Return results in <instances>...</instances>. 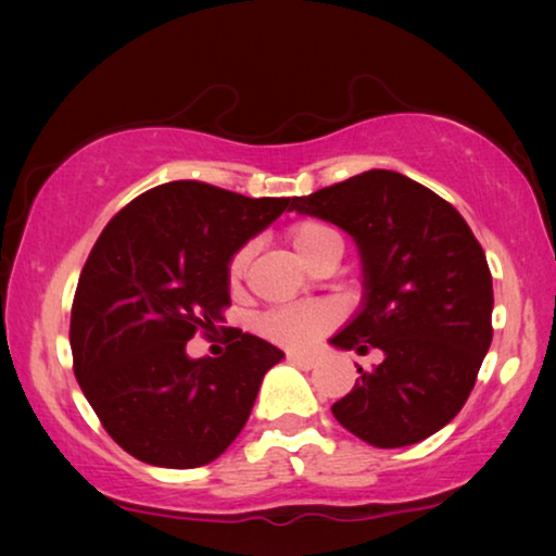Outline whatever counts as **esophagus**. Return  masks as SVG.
Wrapping results in <instances>:
<instances>
[{"mask_svg":"<svg viewBox=\"0 0 556 556\" xmlns=\"http://www.w3.org/2000/svg\"><path fill=\"white\" fill-rule=\"evenodd\" d=\"M286 359L291 362V364H295V367H301V369H314V367H316V359H314V356H303V354H288Z\"/></svg>","mask_w":556,"mask_h":556,"instance_id":"obj_1","label":"esophagus"}]
</instances>
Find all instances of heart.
<instances>
[{"instance_id":"b5f03b06","label":"heart","mask_w":556,"mask_h":556,"mask_svg":"<svg viewBox=\"0 0 556 556\" xmlns=\"http://www.w3.org/2000/svg\"><path fill=\"white\" fill-rule=\"evenodd\" d=\"M288 242L301 261L314 265L318 257L326 253H341V238L331 225L321 223V219H299L288 227ZM250 255H253V245H242L235 250L227 261V283L230 288H238L248 273ZM341 311L337 303L331 301H311V303H288V306L268 308L265 314L257 316L255 329L263 333L265 339L276 341V344L286 349H308L316 339H321L326 331L339 324Z\"/></svg>"}]
</instances>
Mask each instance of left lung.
I'll return each mask as SVG.
<instances>
[{"instance_id":"left-lung-1","label":"left lung","mask_w":556,"mask_h":556,"mask_svg":"<svg viewBox=\"0 0 556 556\" xmlns=\"http://www.w3.org/2000/svg\"><path fill=\"white\" fill-rule=\"evenodd\" d=\"M288 210L339 225L364 263L359 316L331 339L382 352L331 413L377 447L420 443L445 428L473 390L493 339L485 253L460 212L420 181L371 169L293 197Z\"/></svg>"}]
</instances>
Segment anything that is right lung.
Here are the masks:
<instances>
[{
	"mask_svg": "<svg viewBox=\"0 0 556 556\" xmlns=\"http://www.w3.org/2000/svg\"><path fill=\"white\" fill-rule=\"evenodd\" d=\"M288 204L179 179L139 194L103 227L75 288L73 371L134 458L197 468L240 435L283 352L240 329L227 331L217 359H189L185 346L225 318L230 255Z\"/></svg>",
	"mask_w": 556,
	"mask_h": 556,
	"instance_id": "1",
	"label": "right lung"
}]
</instances>
